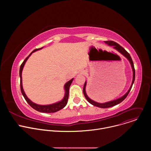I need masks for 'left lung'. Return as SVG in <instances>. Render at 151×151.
Masks as SVG:
<instances>
[{"instance_id":"obj_1","label":"left lung","mask_w":151,"mask_h":151,"mask_svg":"<svg viewBox=\"0 0 151 151\" xmlns=\"http://www.w3.org/2000/svg\"><path fill=\"white\" fill-rule=\"evenodd\" d=\"M104 43H105V44L108 45L109 46L113 47V48L115 50H117L119 52H120L121 54H122L129 61V62H130V63L131 64V66H132V70H133V80H132V85L130 86V88H129L128 91L123 96H122L121 97H119V98H118V99H117L116 100L109 101H107V102L103 103H100L96 102V101L91 100L90 98H89V97L87 96V93H86V91H85L86 85H87V82L85 81V82L84 83V86H83V94H84L86 99H87V101L90 103L93 104V106L100 107V108H108V107H111L114 106L120 103L121 102H122L127 97V96H128V93H130V90H131V89L132 88L133 84V83L134 82V79H135V69H134V64H133V60L132 59V57H131L130 55L129 54V53L124 48H123L121 46H120L118 44H117V43H116V42H115L114 41H112V40L104 41Z\"/></svg>"}]
</instances>
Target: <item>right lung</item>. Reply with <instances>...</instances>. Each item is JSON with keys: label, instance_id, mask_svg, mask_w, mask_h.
<instances>
[{"label": "right lung", "instance_id": "add662e5", "mask_svg": "<svg viewBox=\"0 0 151 151\" xmlns=\"http://www.w3.org/2000/svg\"><path fill=\"white\" fill-rule=\"evenodd\" d=\"M43 47L39 48V49H36L35 50H33L30 54L24 60V61L23 62V63L21 64V65L20 66L19 68V77H20V88H21V93H22L23 96H24L25 100H26V101L29 103V104L34 109H35L36 111L40 112H43V113H54L56 112L61 109H62L63 108H64L65 107L68 103V98H69V88L73 80V78L71 79L70 81H69L68 82H66L65 83V85H64V96L63 97V99L58 101L56 102L55 103H52L51 104H46V105H41V104H38L36 103H33L32 101H31L26 96L23 88V83H22V71L23 69V68L25 65V63L27 61V60H28V58H29V57L32 55V54L35 51H37L38 50H40L41 49H42Z\"/></svg>", "mask_w": 151, "mask_h": 151}]
</instances>
